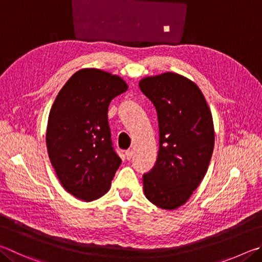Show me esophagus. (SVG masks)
Masks as SVG:
<instances>
[{
	"instance_id": "esophagus-1",
	"label": "esophagus",
	"mask_w": 262,
	"mask_h": 262,
	"mask_svg": "<svg viewBox=\"0 0 262 262\" xmlns=\"http://www.w3.org/2000/svg\"><path fill=\"white\" fill-rule=\"evenodd\" d=\"M125 155H126V158H127L128 160H130L133 155H134V152H133V150H127Z\"/></svg>"
}]
</instances>
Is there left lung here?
I'll use <instances>...</instances> for the list:
<instances>
[{
  "label": "left lung",
  "mask_w": 262,
  "mask_h": 262,
  "mask_svg": "<svg viewBox=\"0 0 262 262\" xmlns=\"http://www.w3.org/2000/svg\"><path fill=\"white\" fill-rule=\"evenodd\" d=\"M140 89L156 107L159 151L143 174L145 197L164 210L185 204L205 177L214 147L213 119L196 83L167 72L140 81Z\"/></svg>",
  "instance_id": "8db88e82"
}]
</instances>
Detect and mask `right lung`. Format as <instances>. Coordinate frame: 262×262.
<instances>
[{
	"label": "right lung",
	"mask_w": 262,
	"mask_h": 262,
	"mask_svg": "<svg viewBox=\"0 0 262 262\" xmlns=\"http://www.w3.org/2000/svg\"><path fill=\"white\" fill-rule=\"evenodd\" d=\"M127 88L120 77L83 69L68 80L51 106L46 135L51 165L66 191L84 202L108 191L121 164L107 110Z\"/></svg>",
	"instance_id": "add662e5"
}]
</instances>
